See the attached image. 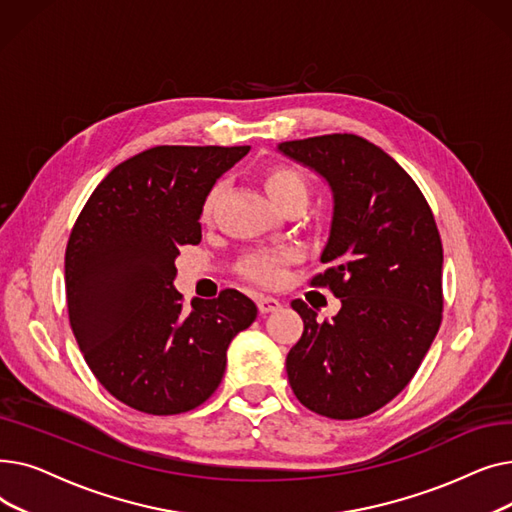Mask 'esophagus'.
<instances>
[{
  "mask_svg": "<svg viewBox=\"0 0 512 512\" xmlns=\"http://www.w3.org/2000/svg\"><path fill=\"white\" fill-rule=\"evenodd\" d=\"M257 307L261 313H274L282 307V303L274 297H257Z\"/></svg>",
  "mask_w": 512,
  "mask_h": 512,
  "instance_id": "1",
  "label": "esophagus"
}]
</instances>
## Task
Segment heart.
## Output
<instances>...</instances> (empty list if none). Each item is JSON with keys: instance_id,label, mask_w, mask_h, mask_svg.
I'll list each match as a JSON object with an SVG mask.
<instances>
[{"instance_id": "1", "label": "heart", "mask_w": 512, "mask_h": 512, "mask_svg": "<svg viewBox=\"0 0 512 512\" xmlns=\"http://www.w3.org/2000/svg\"><path fill=\"white\" fill-rule=\"evenodd\" d=\"M259 180L265 188V193L270 195V199L278 207H284L294 201H305V197H307L305 176L292 166H284V164L267 166L265 170H261ZM215 201H218V188H211L203 201V207H201V215L205 222L211 220ZM290 259H292L290 253L259 251L245 259V263H242V272H245L247 278H251L263 286H276L282 280L284 265Z\"/></svg>"}]
</instances>
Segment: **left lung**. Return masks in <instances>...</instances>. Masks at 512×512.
Wrapping results in <instances>:
<instances>
[{
	"label": "left lung",
	"instance_id": "obj_1",
	"mask_svg": "<svg viewBox=\"0 0 512 512\" xmlns=\"http://www.w3.org/2000/svg\"><path fill=\"white\" fill-rule=\"evenodd\" d=\"M278 149L332 186L328 270L309 284L342 301L332 321L292 301L305 330L286 357L288 382L309 411L359 419L405 390L440 330V232L415 180L367 139L336 132Z\"/></svg>",
	"mask_w": 512,
	"mask_h": 512
}]
</instances>
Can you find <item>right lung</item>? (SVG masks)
Listing matches in <instances>:
<instances>
[{"instance_id":"right-lung-1","label":"right lung","mask_w":512,"mask_h":512,"mask_svg":"<svg viewBox=\"0 0 512 512\" xmlns=\"http://www.w3.org/2000/svg\"><path fill=\"white\" fill-rule=\"evenodd\" d=\"M242 147L159 145L107 174L66 247L74 338L97 382L147 415L193 411L218 390L230 340L255 303L226 288L184 309L174 288L180 247L201 242V207Z\"/></svg>"}]
</instances>
